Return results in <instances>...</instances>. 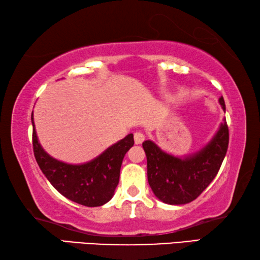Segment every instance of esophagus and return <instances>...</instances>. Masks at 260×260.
I'll return each mask as SVG.
<instances>
[{
	"instance_id": "34e87169",
	"label": "esophagus",
	"mask_w": 260,
	"mask_h": 260,
	"mask_svg": "<svg viewBox=\"0 0 260 260\" xmlns=\"http://www.w3.org/2000/svg\"><path fill=\"white\" fill-rule=\"evenodd\" d=\"M135 143L136 144H142L144 140H145V135L143 133H140V131H138V133H135Z\"/></svg>"
}]
</instances>
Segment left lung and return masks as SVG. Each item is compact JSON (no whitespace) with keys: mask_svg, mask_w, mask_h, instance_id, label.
I'll use <instances>...</instances> for the list:
<instances>
[{"mask_svg":"<svg viewBox=\"0 0 260 260\" xmlns=\"http://www.w3.org/2000/svg\"><path fill=\"white\" fill-rule=\"evenodd\" d=\"M219 104L225 112L222 97ZM229 139V126L224 120L207 146L185 157L163 152L152 140L144 142L148 184L155 197L162 202L177 206L194 201L217 176L226 155Z\"/></svg>","mask_w":260,"mask_h":260,"instance_id":"left-lung-1","label":"left lung"}]
</instances>
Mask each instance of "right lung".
I'll list each match as a JSON object with an SVG mask.
<instances>
[{
	"label": "right lung",
	"instance_id": "right-lung-1",
	"mask_svg": "<svg viewBox=\"0 0 260 260\" xmlns=\"http://www.w3.org/2000/svg\"><path fill=\"white\" fill-rule=\"evenodd\" d=\"M31 124L36 162L59 193L71 201L85 207H100L113 198L120 179L123 157L135 144L133 134L112 145L90 162L68 165L50 156L41 146L36 136L33 113Z\"/></svg>",
	"mask_w": 260,
	"mask_h": 260
}]
</instances>
